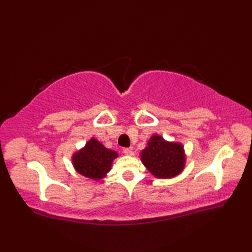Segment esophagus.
<instances>
[{"instance_id":"34e87169","label":"esophagus","mask_w":252,"mask_h":252,"mask_svg":"<svg viewBox=\"0 0 252 252\" xmlns=\"http://www.w3.org/2000/svg\"><path fill=\"white\" fill-rule=\"evenodd\" d=\"M123 154L126 155V156H133L134 155V153H133V151L131 148H125L123 149Z\"/></svg>"}]
</instances>
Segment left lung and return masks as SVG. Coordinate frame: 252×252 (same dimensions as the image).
Returning a JSON list of instances; mask_svg holds the SVG:
<instances>
[{
  "instance_id": "left-lung-1",
  "label": "left lung",
  "mask_w": 252,
  "mask_h": 252,
  "mask_svg": "<svg viewBox=\"0 0 252 252\" xmlns=\"http://www.w3.org/2000/svg\"><path fill=\"white\" fill-rule=\"evenodd\" d=\"M141 159L149 172L160 179H170L180 174L185 164L183 146L164 141L159 135L151 137L142 152Z\"/></svg>"
}]
</instances>
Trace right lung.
<instances>
[{"instance_id": "1", "label": "right lung", "mask_w": 252, "mask_h": 252, "mask_svg": "<svg viewBox=\"0 0 252 252\" xmlns=\"http://www.w3.org/2000/svg\"><path fill=\"white\" fill-rule=\"evenodd\" d=\"M117 157L116 152L106 148L97 140L92 138L84 148L73 155L72 162L78 173L85 178L99 180L110 170L112 160Z\"/></svg>"}]
</instances>
